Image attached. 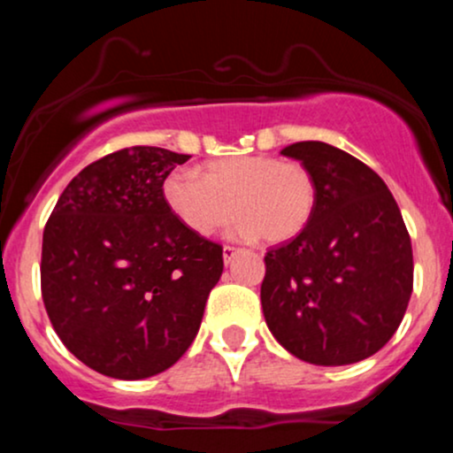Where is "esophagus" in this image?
Returning a JSON list of instances; mask_svg holds the SVG:
<instances>
[{
    "label": "esophagus",
    "instance_id": "esophagus-1",
    "mask_svg": "<svg viewBox=\"0 0 453 453\" xmlns=\"http://www.w3.org/2000/svg\"><path fill=\"white\" fill-rule=\"evenodd\" d=\"M236 253H238L236 247H230V244H226V247H223V259H226V264H230L232 257L236 256Z\"/></svg>",
    "mask_w": 453,
    "mask_h": 453
}]
</instances>
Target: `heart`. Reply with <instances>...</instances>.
I'll use <instances>...</instances> for the list:
<instances>
[{"label":"heart","mask_w":453,"mask_h":453,"mask_svg":"<svg viewBox=\"0 0 453 453\" xmlns=\"http://www.w3.org/2000/svg\"><path fill=\"white\" fill-rule=\"evenodd\" d=\"M164 200L197 236H212L238 212L234 236L285 242L313 217L315 180L298 161L242 155L209 161L202 176L176 170L164 180Z\"/></svg>","instance_id":"obj_1"}]
</instances>
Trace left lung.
<instances>
[{"label": "left lung", "mask_w": 453, "mask_h": 453, "mask_svg": "<svg viewBox=\"0 0 453 453\" xmlns=\"http://www.w3.org/2000/svg\"><path fill=\"white\" fill-rule=\"evenodd\" d=\"M315 180V211L264 257L262 309L273 336L317 366L371 357L392 339L413 292L403 215L375 170L345 150L306 140L285 147Z\"/></svg>", "instance_id": "obj_1"}]
</instances>
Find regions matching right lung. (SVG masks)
Segmentation results:
<instances>
[{
  "label": "right lung",
  "mask_w": 453,
  "mask_h": 453,
  "mask_svg": "<svg viewBox=\"0 0 453 453\" xmlns=\"http://www.w3.org/2000/svg\"><path fill=\"white\" fill-rule=\"evenodd\" d=\"M189 155L114 150L81 170L42 236V300L57 336L112 379L164 372L189 349L223 273V247L197 236L164 200Z\"/></svg>",
  "instance_id": "obj_1"
}]
</instances>
